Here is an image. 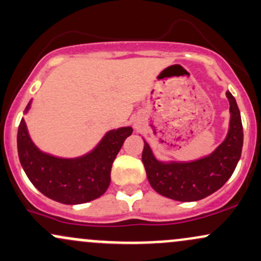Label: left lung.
<instances>
[{"label": "left lung", "instance_id": "obj_1", "mask_svg": "<svg viewBox=\"0 0 261 261\" xmlns=\"http://www.w3.org/2000/svg\"><path fill=\"white\" fill-rule=\"evenodd\" d=\"M230 124L224 141L210 156L191 162L163 163L154 159L147 142L142 151L146 174L157 193L179 202H193L211 196L230 178L243 148V125L236 99L229 91Z\"/></svg>", "mask_w": 261, "mask_h": 261}]
</instances>
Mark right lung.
Wrapping results in <instances>:
<instances>
[{
	"mask_svg": "<svg viewBox=\"0 0 261 261\" xmlns=\"http://www.w3.org/2000/svg\"><path fill=\"white\" fill-rule=\"evenodd\" d=\"M30 107L31 102L25 113ZM131 134V127L109 131L90 153L78 159H58L37 148L22 119L17 134L19 162L34 187L48 198L63 204L87 203L108 190L114 160Z\"/></svg>",
	"mask_w": 261,
	"mask_h": 261,
	"instance_id": "add662e5",
	"label": "right lung"
}]
</instances>
